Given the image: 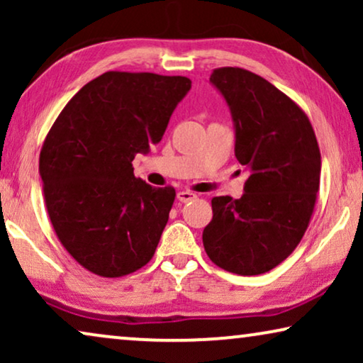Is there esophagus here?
Segmentation results:
<instances>
[{
    "instance_id": "34e87169",
    "label": "esophagus",
    "mask_w": 363,
    "mask_h": 363,
    "mask_svg": "<svg viewBox=\"0 0 363 363\" xmlns=\"http://www.w3.org/2000/svg\"><path fill=\"white\" fill-rule=\"evenodd\" d=\"M177 198H178V200H180L182 203H186V201L195 200L196 193H193V191H190V190H182V191L177 193Z\"/></svg>"
}]
</instances>
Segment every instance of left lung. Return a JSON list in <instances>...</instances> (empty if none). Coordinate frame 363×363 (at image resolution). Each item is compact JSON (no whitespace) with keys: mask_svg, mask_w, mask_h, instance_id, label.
<instances>
[{"mask_svg":"<svg viewBox=\"0 0 363 363\" xmlns=\"http://www.w3.org/2000/svg\"><path fill=\"white\" fill-rule=\"evenodd\" d=\"M210 81L236 128L235 155L250 172L241 198L215 196L203 246L221 269L257 276L299 245L314 213L320 150L306 112L284 92L241 67H218Z\"/></svg>","mask_w":363,"mask_h":363,"instance_id":"obj_1","label":"left lung"}]
</instances>
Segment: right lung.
<instances>
[{
    "label": "right lung",
    "instance_id": "add662e5",
    "mask_svg": "<svg viewBox=\"0 0 363 363\" xmlns=\"http://www.w3.org/2000/svg\"><path fill=\"white\" fill-rule=\"evenodd\" d=\"M190 87L183 76L104 72L44 138L39 175L49 220L64 250L94 274L127 276L155 255L177 193L137 178L132 162L162 140Z\"/></svg>",
    "mask_w": 363,
    "mask_h": 363
}]
</instances>
